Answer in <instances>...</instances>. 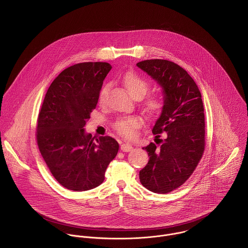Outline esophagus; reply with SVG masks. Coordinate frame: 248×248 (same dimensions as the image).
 <instances>
[{
    "mask_svg": "<svg viewBox=\"0 0 248 248\" xmlns=\"http://www.w3.org/2000/svg\"><path fill=\"white\" fill-rule=\"evenodd\" d=\"M133 145H131V144H129V143H123V144H121V146H120V149H121V151H123V152H130V151H132L133 150Z\"/></svg>",
    "mask_w": 248,
    "mask_h": 248,
    "instance_id": "34e87169",
    "label": "esophagus"
}]
</instances>
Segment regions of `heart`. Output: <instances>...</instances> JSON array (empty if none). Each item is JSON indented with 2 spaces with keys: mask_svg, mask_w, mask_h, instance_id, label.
I'll return each instance as SVG.
<instances>
[{
  "mask_svg": "<svg viewBox=\"0 0 248 248\" xmlns=\"http://www.w3.org/2000/svg\"><path fill=\"white\" fill-rule=\"evenodd\" d=\"M123 84L127 89L128 93L134 98H141L146 93L148 89V84L140 76L135 73L128 72L123 78ZM107 87H104L99 95V101L103 102L107 93ZM145 107L150 113H155L162 108V102L159 98L155 96H150L146 102ZM141 125V118L139 116H127L118 119L114 123V129L118 134L125 138H133L136 135V130Z\"/></svg>",
  "mask_w": 248,
  "mask_h": 248,
  "instance_id": "b5f03b06",
  "label": "heart"
}]
</instances>
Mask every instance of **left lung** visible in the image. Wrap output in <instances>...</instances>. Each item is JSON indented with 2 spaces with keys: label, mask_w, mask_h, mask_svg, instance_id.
<instances>
[{
  "label": "left lung",
  "mask_w": 248,
  "mask_h": 248,
  "mask_svg": "<svg viewBox=\"0 0 248 248\" xmlns=\"http://www.w3.org/2000/svg\"><path fill=\"white\" fill-rule=\"evenodd\" d=\"M137 66L160 87L163 106L153 134L165 132L157 148L150 143L142 149L150 156L140 170L142 185L154 193L166 194L182 185L193 174L204 151L205 122L202 93L188 72L162 59L139 62Z\"/></svg>",
  "instance_id": "obj_1"
}]
</instances>
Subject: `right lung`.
<instances>
[{
    "label": "right lung",
    "mask_w": 248,
    "mask_h": 248,
    "mask_svg": "<svg viewBox=\"0 0 248 248\" xmlns=\"http://www.w3.org/2000/svg\"><path fill=\"white\" fill-rule=\"evenodd\" d=\"M110 70L106 62H85L64 70L49 86L39 112V150L52 176L69 190L99 186L117 155L114 139L99 137L94 141L85 130Z\"/></svg>",
    "instance_id": "obj_1"
}]
</instances>
